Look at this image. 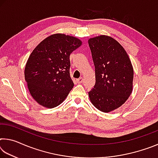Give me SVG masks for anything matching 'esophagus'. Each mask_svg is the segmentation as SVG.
Listing matches in <instances>:
<instances>
[{"instance_id": "esophagus-1", "label": "esophagus", "mask_w": 158, "mask_h": 158, "mask_svg": "<svg viewBox=\"0 0 158 158\" xmlns=\"http://www.w3.org/2000/svg\"><path fill=\"white\" fill-rule=\"evenodd\" d=\"M77 82L78 83V84H81V83L83 82V78H82V77H80V78L77 79Z\"/></svg>"}]
</instances>
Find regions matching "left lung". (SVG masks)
<instances>
[{
	"label": "left lung",
	"mask_w": 158,
	"mask_h": 158,
	"mask_svg": "<svg viewBox=\"0 0 158 158\" xmlns=\"http://www.w3.org/2000/svg\"><path fill=\"white\" fill-rule=\"evenodd\" d=\"M95 68V84L89 92L98 110L108 113L119 108L132 92L134 70L127 52L107 35L89 40Z\"/></svg>",
	"instance_id": "obj_1"
}]
</instances>
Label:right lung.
<instances>
[{
    "label": "right lung",
    "instance_id": "right-lung-1",
    "mask_svg": "<svg viewBox=\"0 0 158 158\" xmlns=\"http://www.w3.org/2000/svg\"><path fill=\"white\" fill-rule=\"evenodd\" d=\"M81 44L75 37L56 33L45 38L32 52L24 77L29 92L39 105L52 109L65 100L74 86L69 55Z\"/></svg>",
    "mask_w": 158,
    "mask_h": 158
}]
</instances>
